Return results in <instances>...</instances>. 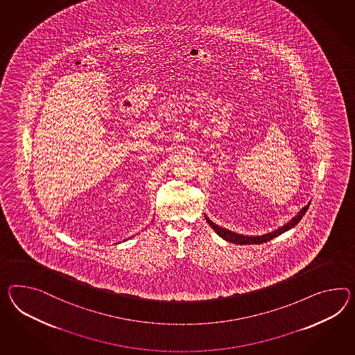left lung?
<instances>
[{
	"mask_svg": "<svg viewBox=\"0 0 355 355\" xmlns=\"http://www.w3.org/2000/svg\"><path fill=\"white\" fill-rule=\"evenodd\" d=\"M309 206L310 202L305 207H302V209H300V212H297V215H296L295 218H292L287 224H284L283 227H278V229H275L274 232H270V233H268V234H263V236H243V234H238V233H234V232H232V230H227L225 227H218L215 223H212L206 215H205V218L207 220L209 227H212V229L218 233V236H221L223 239L227 241V242H232V243H236V245H261V243H265V242L273 239L275 236H281L282 233L290 230V229L295 227V225H297V223H299L301 218H302V216L305 215V212L308 211Z\"/></svg>",
	"mask_w": 355,
	"mask_h": 355,
	"instance_id": "left-lung-1",
	"label": "left lung"
}]
</instances>
